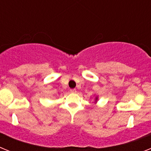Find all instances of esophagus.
<instances>
[{
	"instance_id": "esophagus-1",
	"label": "esophagus",
	"mask_w": 151,
	"mask_h": 151,
	"mask_svg": "<svg viewBox=\"0 0 151 151\" xmlns=\"http://www.w3.org/2000/svg\"><path fill=\"white\" fill-rule=\"evenodd\" d=\"M70 92H72V93H76V88L70 89Z\"/></svg>"
}]
</instances>
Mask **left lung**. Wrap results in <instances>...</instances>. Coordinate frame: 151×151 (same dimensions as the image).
<instances>
[{"mask_svg": "<svg viewBox=\"0 0 151 151\" xmlns=\"http://www.w3.org/2000/svg\"><path fill=\"white\" fill-rule=\"evenodd\" d=\"M97 98H96V100H97Z\"/></svg>", "mask_w": 151, "mask_h": 151, "instance_id": "8db88e82", "label": "left lung"}]
</instances>
